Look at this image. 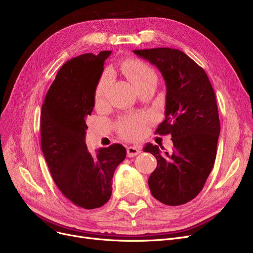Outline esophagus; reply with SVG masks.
I'll list each match as a JSON object with an SVG mask.
<instances>
[{
  "instance_id": "34e87169",
  "label": "esophagus",
  "mask_w": 253,
  "mask_h": 253,
  "mask_svg": "<svg viewBox=\"0 0 253 253\" xmlns=\"http://www.w3.org/2000/svg\"><path fill=\"white\" fill-rule=\"evenodd\" d=\"M139 153H140V150L137 147H129V148H127V156L129 158L134 157V156L138 155Z\"/></svg>"
}]
</instances>
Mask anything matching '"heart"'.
Listing matches in <instances>:
<instances>
[{
  "label": "heart",
  "mask_w": 253,
  "mask_h": 253,
  "mask_svg": "<svg viewBox=\"0 0 253 253\" xmlns=\"http://www.w3.org/2000/svg\"><path fill=\"white\" fill-rule=\"evenodd\" d=\"M123 71L133 84L137 87L145 80L156 78L154 70L145 62L132 59L123 64ZM113 74L110 70H106L100 77L95 89V101L96 103H103L108 96V90L112 81ZM150 121V117L147 115H130L123 118L119 122L118 127L124 137L129 139H135L139 137L144 129V125Z\"/></svg>",
  "instance_id": "heart-1"
}]
</instances>
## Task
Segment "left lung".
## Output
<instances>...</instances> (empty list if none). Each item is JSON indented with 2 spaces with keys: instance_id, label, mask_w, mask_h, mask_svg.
I'll return each instance as SVG.
<instances>
[{
  "instance_id": "left-lung-1",
  "label": "left lung",
  "mask_w": 253,
  "mask_h": 253,
  "mask_svg": "<svg viewBox=\"0 0 253 253\" xmlns=\"http://www.w3.org/2000/svg\"><path fill=\"white\" fill-rule=\"evenodd\" d=\"M156 65L166 84L165 120L155 133L171 134L172 154L147 143L157 159L149 178L154 198L169 206L187 203L201 192L213 168L220 132L215 94L205 71L185 53L171 48L133 50Z\"/></svg>"
}]
</instances>
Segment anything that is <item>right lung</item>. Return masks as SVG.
I'll return each instance as SVG.
<instances>
[{"mask_svg": "<svg viewBox=\"0 0 253 253\" xmlns=\"http://www.w3.org/2000/svg\"><path fill=\"white\" fill-rule=\"evenodd\" d=\"M111 53H86L66 61L42 105L41 147L52 178L72 203L85 209L110 200L114 172L126 157L122 144L91 155L85 142L86 117L94 108L95 89Z\"/></svg>", "mask_w": 253, "mask_h": 253, "instance_id": "right-lung-1", "label": "right lung"}]
</instances>
